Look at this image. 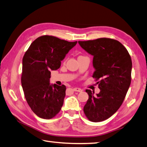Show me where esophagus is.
Segmentation results:
<instances>
[{
	"instance_id": "34e87169",
	"label": "esophagus",
	"mask_w": 147,
	"mask_h": 147,
	"mask_svg": "<svg viewBox=\"0 0 147 147\" xmlns=\"http://www.w3.org/2000/svg\"><path fill=\"white\" fill-rule=\"evenodd\" d=\"M73 90L76 92H82V90L80 89V88H78V87L73 88Z\"/></svg>"
}]
</instances>
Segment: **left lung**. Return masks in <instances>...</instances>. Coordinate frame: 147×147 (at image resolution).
<instances>
[{
    "label": "left lung",
    "mask_w": 147,
    "mask_h": 147,
    "mask_svg": "<svg viewBox=\"0 0 147 147\" xmlns=\"http://www.w3.org/2000/svg\"><path fill=\"white\" fill-rule=\"evenodd\" d=\"M83 49L93 56L92 64L100 93L89 89L84 111L92 122L102 121L118 110L123 101L131 82L132 60L129 52L116 40L100 38L93 40L78 41Z\"/></svg>",
    "instance_id": "1"
}]
</instances>
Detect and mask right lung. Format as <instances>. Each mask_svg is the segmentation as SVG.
<instances>
[{
  "instance_id": "right-lung-1",
  "label": "right lung",
  "mask_w": 147,
  "mask_h": 147,
  "mask_svg": "<svg viewBox=\"0 0 147 147\" xmlns=\"http://www.w3.org/2000/svg\"><path fill=\"white\" fill-rule=\"evenodd\" d=\"M76 44L44 35L34 40L24 55L22 89L29 106L40 118L51 119L61 110L66 87L50 84L51 71L60 68L61 61Z\"/></svg>"
}]
</instances>
